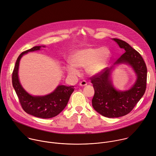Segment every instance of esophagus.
Instances as JSON below:
<instances>
[{"label": "esophagus", "mask_w": 156, "mask_h": 156, "mask_svg": "<svg viewBox=\"0 0 156 156\" xmlns=\"http://www.w3.org/2000/svg\"><path fill=\"white\" fill-rule=\"evenodd\" d=\"M87 84V82L84 80H83L80 83V85L81 87H84V86H86Z\"/></svg>", "instance_id": "obj_1"}]
</instances>
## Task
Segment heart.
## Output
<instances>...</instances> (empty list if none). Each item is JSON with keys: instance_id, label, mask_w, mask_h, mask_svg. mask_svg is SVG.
I'll list each match as a JSON object with an SVG mask.
<instances>
[{"instance_id": "1", "label": "heart", "mask_w": 156, "mask_h": 156, "mask_svg": "<svg viewBox=\"0 0 156 156\" xmlns=\"http://www.w3.org/2000/svg\"><path fill=\"white\" fill-rule=\"evenodd\" d=\"M109 56L110 51L106 47L78 50L71 56V64L66 66V70L70 75L77 76L80 73L78 68H85L88 75H96L105 68Z\"/></svg>"}]
</instances>
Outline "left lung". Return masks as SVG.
<instances>
[{
	"instance_id": "8db88e82",
	"label": "left lung",
	"mask_w": 156,
	"mask_h": 156,
	"mask_svg": "<svg viewBox=\"0 0 156 156\" xmlns=\"http://www.w3.org/2000/svg\"><path fill=\"white\" fill-rule=\"evenodd\" d=\"M112 40L125 50L114 65H129L135 72L137 79L129 90L118 91L113 87L111 80L113 66L105 68L101 73L90 78L94 90L92 106L103 116L119 118L129 113L144 95L146 89L147 67L140 53L128 44L120 39Z\"/></svg>"
}]
</instances>
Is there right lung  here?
Listing matches in <instances>:
<instances>
[{
	"mask_svg": "<svg viewBox=\"0 0 156 156\" xmlns=\"http://www.w3.org/2000/svg\"><path fill=\"white\" fill-rule=\"evenodd\" d=\"M45 46H36L22 52L16 61L12 73V85L19 98L23 109L34 116L48 119L57 116L66 107L69 97L73 92V87L59 85L51 93L45 96H32L22 87L19 80V62L22 56L29 51L40 50Z\"/></svg>",
	"mask_w": 156,
	"mask_h": 156,
	"instance_id": "add662e5",
	"label": "right lung"
}]
</instances>
